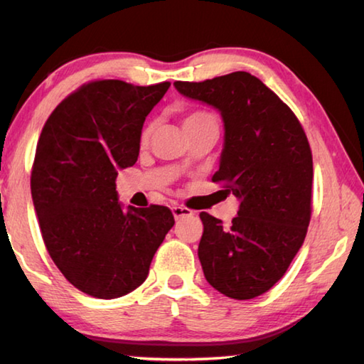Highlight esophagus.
I'll return each mask as SVG.
<instances>
[{
    "label": "esophagus",
    "mask_w": 364,
    "mask_h": 364,
    "mask_svg": "<svg viewBox=\"0 0 364 364\" xmlns=\"http://www.w3.org/2000/svg\"><path fill=\"white\" fill-rule=\"evenodd\" d=\"M171 213H173L175 220H180V218H184V217H191V215H193V210H189V208H186V207L176 205V207L171 208Z\"/></svg>",
    "instance_id": "obj_1"
}]
</instances>
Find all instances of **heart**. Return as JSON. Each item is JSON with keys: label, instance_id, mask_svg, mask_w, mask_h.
I'll return each instance as SVG.
<instances>
[{"label": "heart", "instance_id": "obj_1", "mask_svg": "<svg viewBox=\"0 0 364 364\" xmlns=\"http://www.w3.org/2000/svg\"><path fill=\"white\" fill-rule=\"evenodd\" d=\"M210 120H215L210 114L200 112V110H197V112H191V114H188L186 117H184L183 125H184V130H188V128H191V127L200 125V123L210 122ZM151 132H152V127L147 125L144 130H143V133H141V141H143V143H146V141L149 139Z\"/></svg>", "mask_w": 364, "mask_h": 364}]
</instances>
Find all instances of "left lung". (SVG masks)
Returning <instances> with one entry per match:
<instances>
[{
	"instance_id": "left-lung-1",
	"label": "left lung",
	"mask_w": 364,
	"mask_h": 364,
	"mask_svg": "<svg viewBox=\"0 0 364 364\" xmlns=\"http://www.w3.org/2000/svg\"><path fill=\"white\" fill-rule=\"evenodd\" d=\"M173 86L220 112L225 141L212 180L223 181L239 200L230 228L200 213L204 234L197 255L205 279L226 297H258L284 276L310 223L313 159L304 128L247 72Z\"/></svg>"
}]
</instances>
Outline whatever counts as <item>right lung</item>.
<instances>
[{
	"instance_id": "obj_1",
	"label": "right lung",
	"mask_w": 364,
	"mask_h": 364,
	"mask_svg": "<svg viewBox=\"0 0 364 364\" xmlns=\"http://www.w3.org/2000/svg\"><path fill=\"white\" fill-rule=\"evenodd\" d=\"M168 88L91 82L41 130L30 186L43 241L65 279L91 297L117 299L143 284L175 225L167 207L123 208L115 189L119 171L138 160L147 114Z\"/></svg>"
}]
</instances>
